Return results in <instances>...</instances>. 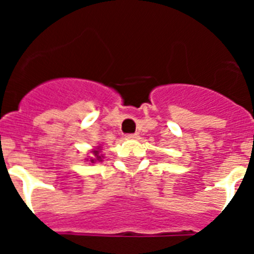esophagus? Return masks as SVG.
I'll list each match as a JSON object with an SVG mask.
<instances>
[{
    "label": "esophagus",
    "instance_id": "34e87169",
    "mask_svg": "<svg viewBox=\"0 0 254 254\" xmlns=\"http://www.w3.org/2000/svg\"><path fill=\"white\" fill-rule=\"evenodd\" d=\"M138 137V133H129L127 134V138H131V140H134V138Z\"/></svg>",
    "mask_w": 254,
    "mask_h": 254
}]
</instances>
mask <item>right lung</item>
<instances>
[{"instance_id":"right-lung-1","label":"right lung","mask_w":254,"mask_h":254,"mask_svg":"<svg viewBox=\"0 0 254 254\" xmlns=\"http://www.w3.org/2000/svg\"><path fill=\"white\" fill-rule=\"evenodd\" d=\"M93 158H90V163H94V161H102L103 155H100V146H98V149L93 150Z\"/></svg>"}]
</instances>
